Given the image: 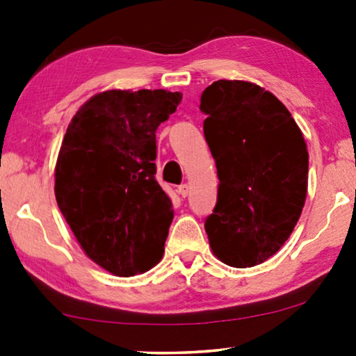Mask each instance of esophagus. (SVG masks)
Segmentation results:
<instances>
[{
	"label": "esophagus",
	"mask_w": 356,
	"mask_h": 356,
	"mask_svg": "<svg viewBox=\"0 0 356 356\" xmlns=\"http://www.w3.org/2000/svg\"><path fill=\"white\" fill-rule=\"evenodd\" d=\"M178 194H179V196H181V197H186V196H188V194H189V186H188L186 183L179 184V186H178Z\"/></svg>",
	"instance_id": "1"
}]
</instances>
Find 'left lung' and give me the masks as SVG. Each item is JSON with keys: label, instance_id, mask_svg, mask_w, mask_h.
I'll list each match as a JSON object with an SVG mask.
<instances>
[{"label": "left lung", "instance_id": "obj_1", "mask_svg": "<svg viewBox=\"0 0 356 356\" xmlns=\"http://www.w3.org/2000/svg\"><path fill=\"white\" fill-rule=\"evenodd\" d=\"M204 136L220 179L209 243L232 267H252L284 246L303 211L308 150L286 106L246 81H216L201 95Z\"/></svg>", "mask_w": 356, "mask_h": 356}]
</instances>
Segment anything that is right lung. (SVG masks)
<instances>
[{"instance_id":"right-lung-1","label":"right lung","mask_w":356,"mask_h":356,"mask_svg":"<svg viewBox=\"0 0 356 356\" xmlns=\"http://www.w3.org/2000/svg\"><path fill=\"white\" fill-rule=\"evenodd\" d=\"M179 92L106 90L72 116L58 154L55 196L76 240L95 264L129 277L163 256L172 201L155 179V131Z\"/></svg>"}]
</instances>
